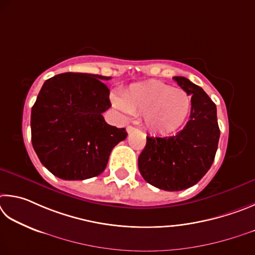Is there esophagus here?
<instances>
[{
  "label": "esophagus",
  "instance_id": "34e87169",
  "mask_svg": "<svg viewBox=\"0 0 255 255\" xmlns=\"http://www.w3.org/2000/svg\"><path fill=\"white\" fill-rule=\"evenodd\" d=\"M136 128H134V127H132V125H128L127 127V131H128V133H131V132H133V131H135Z\"/></svg>",
  "mask_w": 255,
  "mask_h": 255
}]
</instances>
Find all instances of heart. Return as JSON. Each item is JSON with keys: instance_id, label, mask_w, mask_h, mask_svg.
<instances>
[{"instance_id": "obj_1", "label": "heart", "mask_w": 255, "mask_h": 255, "mask_svg": "<svg viewBox=\"0 0 255 255\" xmlns=\"http://www.w3.org/2000/svg\"><path fill=\"white\" fill-rule=\"evenodd\" d=\"M112 103L124 114L143 116L145 128L159 135L179 130L191 110L188 94L159 80L132 84L124 89L122 97L112 96Z\"/></svg>"}]
</instances>
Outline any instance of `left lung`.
<instances>
[{"mask_svg":"<svg viewBox=\"0 0 255 255\" xmlns=\"http://www.w3.org/2000/svg\"><path fill=\"white\" fill-rule=\"evenodd\" d=\"M191 96L186 127L172 136H146L137 164L150 185L168 191L194 186L212 167L220 140L216 105L202 87L180 76L173 77Z\"/></svg>","mask_w":255,"mask_h":255,"instance_id":"8db88e82","label":"left lung"}]
</instances>
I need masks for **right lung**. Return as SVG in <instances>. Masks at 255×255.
Returning <instances> with one entry per match:
<instances>
[{
    "instance_id": "add662e5",
    "label": "right lung",
    "mask_w": 255,
    "mask_h": 255,
    "mask_svg": "<svg viewBox=\"0 0 255 255\" xmlns=\"http://www.w3.org/2000/svg\"><path fill=\"white\" fill-rule=\"evenodd\" d=\"M101 75L65 73L44 82L31 111V141L41 163L64 180H84L105 170L125 128L109 125L110 89Z\"/></svg>"
}]
</instances>
